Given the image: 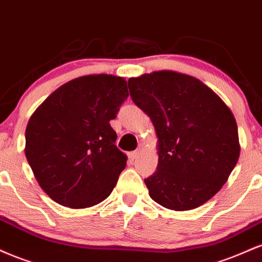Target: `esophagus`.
Listing matches in <instances>:
<instances>
[{
  "instance_id": "esophagus-1",
  "label": "esophagus",
  "mask_w": 262,
  "mask_h": 262,
  "mask_svg": "<svg viewBox=\"0 0 262 262\" xmlns=\"http://www.w3.org/2000/svg\"><path fill=\"white\" fill-rule=\"evenodd\" d=\"M138 155H140V149L134 150V152H131V153H130V159H131V161H135V159H136L137 157H138Z\"/></svg>"
}]
</instances>
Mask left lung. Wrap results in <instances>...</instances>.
<instances>
[{
	"label": "left lung",
	"mask_w": 262,
	"mask_h": 262,
	"mask_svg": "<svg viewBox=\"0 0 262 262\" xmlns=\"http://www.w3.org/2000/svg\"><path fill=\"white\" fill-rule=\"evenodd\" d=\"M128 89L158 136L157 170L144 179L150 199L187 211L213 198L241 152L229 107L198 78L173 71L128 79Z\"/></svg>",
	"instance_id": "1"
}]
</instances>
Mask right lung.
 Instances as JSON below:
<instances>
[{
  "mask_svg": "<svg viewBox=\"0 0 262 262\" xmlns=\"http://www.w3.org/2000/svg\"><path fill=\"white\" fill-rule=\"evenodd\" d=\"M127 97L121 77L83 76L61 85L32 115L26 130L27 161L57 204L92 207L112 193L127 156L115 146L109 121Z\"/></svg>",
  "mask_w": 262,
  "mask_h": 262,
  "instance_id": "add662e5",
  "label": "right lung"
}]
</instances>
